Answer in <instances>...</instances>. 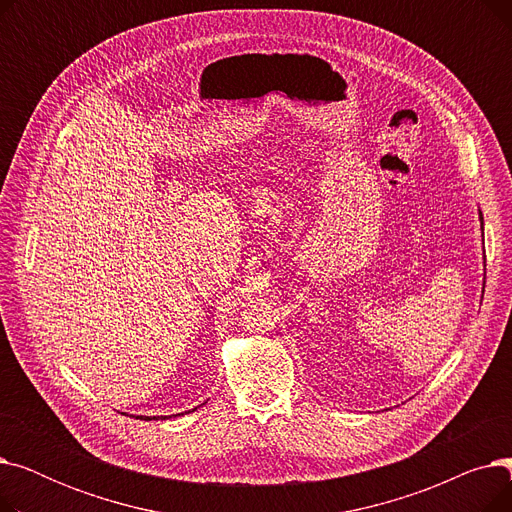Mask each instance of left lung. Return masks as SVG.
Masks as SVG:
<instances>
[{
    "mask_svg": "<svg viewBox=\"0 0 512 512\" xmlns=\"http://www.w3.org/2000/svg\"><path fill=\"white\" fill-rule=\"evenodd\" d=\"M479 220H481V228H483V218H481V211H479Z\"/></svg>",
    "mask_w": 512,
    "mask_h": 512,
    "instance_id": "1",
    "label": "left lung"
}]
</instances>
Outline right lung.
I'll use <instances>...</instances> for the list:
<instances>
[{
	"instance_id": "obj_1",
	"label": "right lung",
	"mask_w": 512,
	"mask_h": 512,
	"mask_svg": "<svg viewBox=\"0 0 512 512\" xmlns=\"http://www.w3.org/2000/svg\"><path fill=\"white\" fill-rule=\"evenodd\" d=\"M141 419H145V417H141ZM147 419H149V417H147ZM153 419H155V417H153ZM164 419H166V417H164Z\"/></svg>"
}]
</instances>
